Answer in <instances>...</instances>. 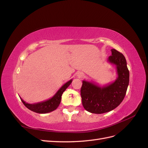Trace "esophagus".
<instances>
[{
	"instance_id": "1",
	"label": "esophagus",
	"mask_w": 148,
	"mask_h": 148,
	"mask_svg": "<svg viewBox=\"0 0 148 148\" xmlns=\"http://www.w3.org/2000/svg\"><path fill=\"white\" fill-rule=\"evenodd\" d=\"M83 76H84V75H83V73H82V72H79V73H77V77H78V78H82V77H83Z\"/></svg>"
}]
</instances>
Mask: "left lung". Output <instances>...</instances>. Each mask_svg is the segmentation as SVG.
<instances>
[{"mask_svg":"<svg viewBox=\"0 0 148 148\" xmlns=\"http://www.w3.org/2000/svg\"><path fill=\"white\" fill-rule=\"evenodd\" d=\"M108 62L115 65L117 78L112 83L100 86L83 80L81 88L82 104L85 110L94 114H103L114 110L123 100L129 84V71L122 53L111 49Z\"/></svg>","mask_w":148,"mask_h":148,"instance_id":"left-lung-1","label":"left lung"}]
</instances>
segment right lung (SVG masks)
Wrapping results in <instances>:
<instances>
[{"instance_id": "right-lung-1", "label": "right lung", "mask_w": 148, "mask_h": 148, "mask_svg": "<svg viewBox=\"0 0 148 148\" xmlns=\"http://www.w3.org/2000/svg\"><path fill=\"white\" fill-rule=\"evenodd\" d=\"M71 82H72V79H70V81L65 83L57 91L56 95L52 97L51 99L42 102L34 103V104H28V103L24 101L20 97L22 102L23 103V104L31 111H33L34 112L38 114H46L56 110L59 107L61 101L62 94L65 91V89L70 86Z\"/></svg>"}]
</instances>
